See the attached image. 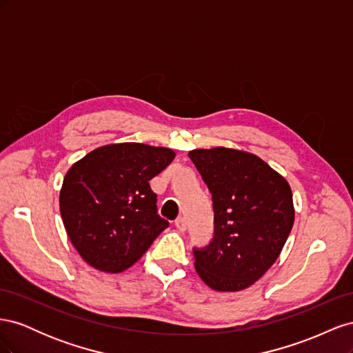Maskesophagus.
<instances>
[{"mask_svg": "<svg viewBox=\"0 0 353 353\" xmlns=\"http://www.w3.org/2000/svg\"><path fill=\"white\" fill-rule=\"evenodd\" d=\"M175 227L179 230V231H185L187 230V222L183 216H179L175 219Z\"/></svg>", "mask_w": 353, "mask_h": 353, "instance_id": "esophagus-1", "label": "esophagus"}]
</instances>
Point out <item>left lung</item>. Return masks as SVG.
I'll list each match as a JSON object with an SVG mask.
<instances>
[{
  "label": "left lung",
  "instance_id": "obj_1",
  "mask_svg": "<svg viewBox=\"0 0 353 353\" xmlns=\"http://www.w3.org/2000/svg\"><path fill=\"white\" fill-rule=\"evenodd\" d=\"M212 193L215 234L194 249L200 279L216 292H240L279 258L294 222L292 188L256 154L215 147L188 153Z\"/></svg>",
  "mask_w": 353,
  "mask_h": 353
}]
</instances>
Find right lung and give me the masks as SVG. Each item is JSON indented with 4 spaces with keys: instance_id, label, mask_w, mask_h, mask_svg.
I'll list each match as a JSON object with an SVG mask.
<instances>
[{
    "instance_id": "add662e5",
    "label": "right lung",
    "mask_w": 353,
    "mask_h": 353,
    "mask_svg": "<svg viewBox=\"0 0 353 353\" xmlns=\"http://www.w3.org/2000/svg\"><path fill=\"white\" fill-rule=\"evenodd\" d=\"M174 157L166 147L109 144L68 170L60 190L61 219L73 248L92 268L128 270L169 227L159 216L148 181Z\"/></svg>"
}]
</instances>
